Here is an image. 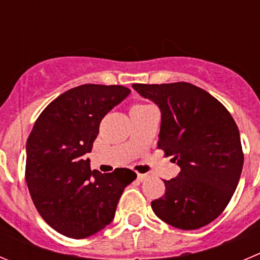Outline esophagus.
Wrapping results in <instances>:
<instances>
[{
  "instance_id": "34e87169",
  "label": "esophagus",
  "mask_w": 260,
  "mask_h": 260,
  "mask_svg": "<svg viewBox=\"0 0 260 260\" xmlns=\"http://www.w3.org/2000/svg\"><path fill=\"white\" fill-rule=\"evenodd\" d=\"M147 179H148L147 174H138V180H139V181H145Z\"/></svg>"
}]
</instances>
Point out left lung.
<instances>
[{
	"label": "left lung",
	"mask_w": 260,
	"mask_h": 260,
	"mask_svg": "<svg viewBox=\"0 0 260 260\" xmlns=\"http://www.w3.org/2000/svg\"><path fill=\"white\" fill-rule=\"evenodd\" d=\"M160 111L158 148L181 169L152 202L158 218L180 230L211 223L231 200L243 171L236 122L208 91L189 83L133 84Z\"/></svg>",
	"instance_id": "8db88e82"
}]
</instances>
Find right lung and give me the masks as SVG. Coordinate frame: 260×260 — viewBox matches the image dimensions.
Returning <instances> with one entry per match:
<instances>
[{"label": "right lung", "mask_w": 260, "mask_h": 260, "mask_svg": "<svg viewBox=\"0 0 260 260\" xmlns=\"http://www.w3.org/2000/svg\"><path fill=\"white\" fill-rule=\"evenodd\" d=\"M128 94L122 85L70 89L44 108L26 140L25 180L34 206L65 236L85 239L110 224L121 194L137 179L128 169L91 171L84 159L102 118Z\"/></svg>", "instance_id": "1"}]
</instances>
